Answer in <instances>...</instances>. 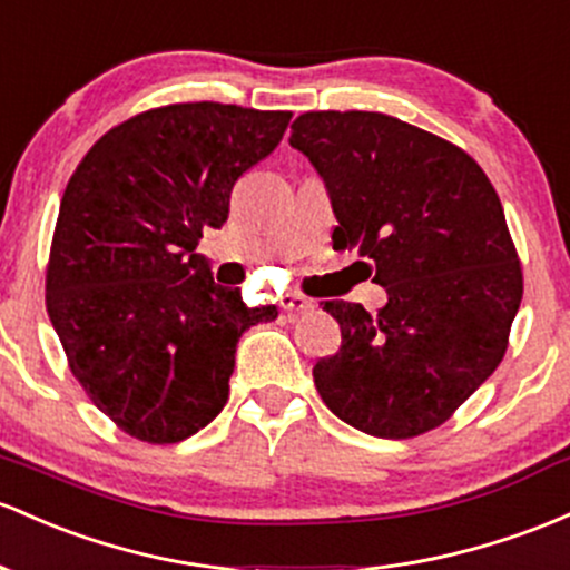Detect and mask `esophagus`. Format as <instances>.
<instances>
[{
  "mask_svg": "<svg viewBox=\"0 0 570 570\" xmlns=\"http://www.w3.org/2000/svg\"><path fill=\"white\" fill-rule=\"evenodd\" d=\"M281 308L289 311V314H308V311L316 308V303L303 295H284L281 297Z\"/></svg>",
  "mask_w": 570,
  "mask_h": 570,
  "instance_id": "obj_1",
  "label": "esophagus"
}]
</instances>
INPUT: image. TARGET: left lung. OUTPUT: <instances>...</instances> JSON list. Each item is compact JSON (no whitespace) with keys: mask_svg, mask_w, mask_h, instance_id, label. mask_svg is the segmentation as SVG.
<instances>
[{"mask_svg":"<svg viewBox=\"0 0 570 570\" xmlns=\"http://www.w3.org/2000/svg\"><path fill=\"white\" fill-rule=\"evenodd\" d=\"M289 146L327 186L333 246L386 289L376 316L324 303L343 341L314 365L318 395L367 435L428 433L492 376L522 303L498 191L462 148L384 112H303Z\"/></svg>","mask_w":570,"mask_h":570,"instance_id":"obj_1","label":"left lung"}]
</instances>
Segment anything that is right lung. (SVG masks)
Listing matches in <instances>:
<instances>
[{"mask_svg":"<svg viewBox=\"0 0 570 570\" xmlns=\"http://www.w3.org/2000/svg\"><path fill=\"white\" fill-rule=\"evenodd\" d=\"M289 110L180 102L105 132L61 197L46 308L72 376L146 443H178L229 397L240 335L278 316L218 286L197 254L235 180L273 154Z\"/></svg>","mask_w":570,"mask_h":570,"instance_id":"obj_1","label":"right lung"}]
</instances>
